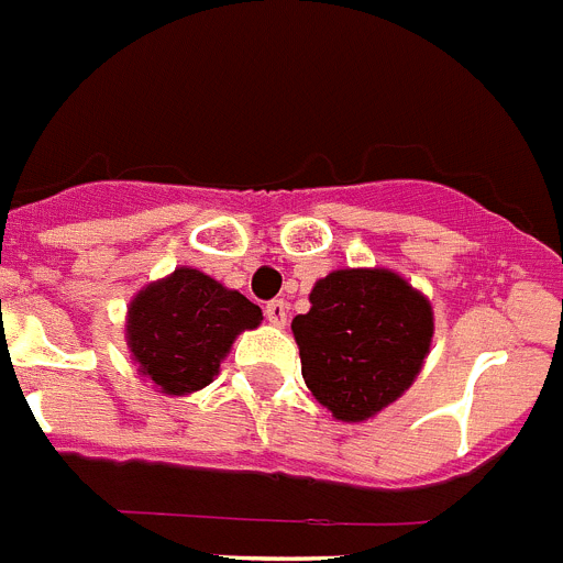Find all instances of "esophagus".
I'll use <instances>...</instances> for the list:
<instances>
[{
    "label": "esophagus",
    "instance_id": "34e87169",
    "mask_svg": "<svg viewBox=\"0 0 563 563\" xmlns=\"http://www.w3.org/2000/svg\"><path fill=\"white\" fill-rule=\"evenodd\" d=\"M264 316H267V321H271V324H276V328H285L287 301L285 299L267 301V305H264Z\"/></svg>",
    "mask_w": 563,
    "mask_h": 563
}]
</instances>
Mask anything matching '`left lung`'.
I'll return each mask as SVG.
<instances>
[{
	"instance_id": "obj_1",
	"label": "left lung",
	"mask_w": 563,
	"mask_h": 563,
	"mask_svg": "<svg viewBox=\"0 0 563 563\" xmlns=\"http://www.w3.org/2000/svg\"><path fill=\"white\" fill-rule=\"evenodd\" d=\"M292 319L301 376L341 421H367L419 376L432 339V310L390 271H335Z\"/></svg>"
}]
</instances>
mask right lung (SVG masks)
I'll return each instance as SVG.
<instances>
[{
  "instance_id": "1",
  "label": "right lung",
  "mask_w": 563,
  "mask_h": 563,
  "mask_svg": "<svg viewBox=\"0 0 563 563\" xmlns=\"http://www.w3.org/2000/svg\"><path fill=\"white\" fill-rule=\"evenodd\" d=\"M258 324L262 310L242 292L179 267L131 301L128 344L142 376L158 390L185 396L208 387L235 335Z\"/></svg>"
}]
</instances>
